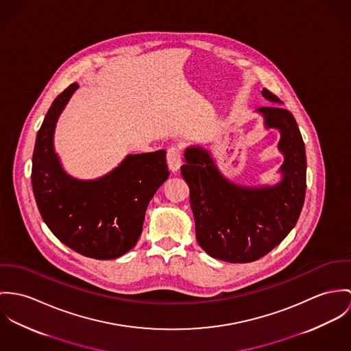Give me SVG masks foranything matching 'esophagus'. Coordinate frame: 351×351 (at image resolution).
Returning <instances> with one entry per match:
<instances>
[{
  "mask_svg": "<svg viewBox=\"0 0 351 351\" xmlns=\"http://www.w3.org/2000/svg\"><path fill=\"white\" fill-rule=\"evenodd\" d=\"M183 162V158H182V152L179 148L176 147H172L168 149L167 152V164H168V168L169 171L172 172H178L180 165Z\"/></svg>",
  "mask_w": 351,
  "mask_h": 351,
  "instance_id": "esophagus-1",
  "label": "esophagus"
}]
</instances>
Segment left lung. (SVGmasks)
Returning a JSON list of instances; mask_svg holds the SVG:
<instances>
[{
	"label": "left lung",
	"mask_w": 351,
	"mask_h": 351,
	"mask_svg": "<svg viewBox=\"0 0 351 351\" xmlns=\"http://www.w3.org/2000/svg\"><path fill=\"white\" fill-rule=\"evenodd\" d=\"M261 94L273 104H282L267 88ZM257 112L264 116L265 128L278 129L281 134L280 183L234 184L202 147L187 148L180 168L190 187L196 241L208 256L228 263H252L268 254L296 225L306 196V148L296 119L278 105Z\"/></svg>",
	"instance_id": "8db88e82"
}]
</instances>
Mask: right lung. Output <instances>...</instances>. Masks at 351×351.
Here are the masks:
<instances>
[{
    "instance_id": "right-lung-1",
    "label": "right lung",
    "mask_w": 351,
    "mask_h": 351,
    "mask_svg": "<svg viewBox=\"0 0 351 351\" xmlns=\"http://www.w3.org/2000/svg\"><path fill=\"white\" fill-rule=\"evenodd\" d=\"M78 83L52 102L36 136L32 189L40 215L53 235L79 254L113 260L138 241L145 210L169 176L165 151L128 155L110 173L79 180L62 167L53 149V132Z\"/></svg>"
}]
</instances>
